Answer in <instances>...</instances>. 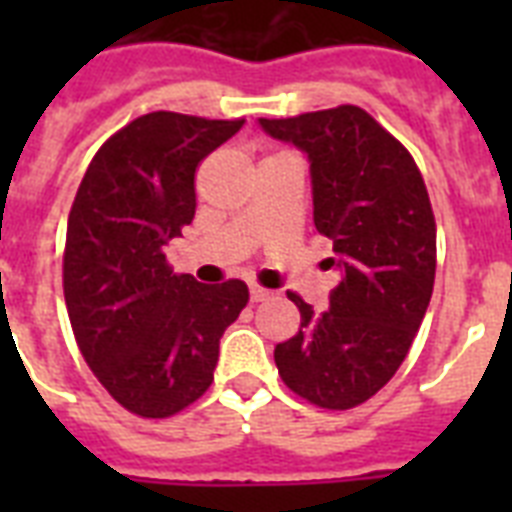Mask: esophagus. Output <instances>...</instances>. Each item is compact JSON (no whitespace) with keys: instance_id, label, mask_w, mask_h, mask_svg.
<instances>
[{"instance_id":"esophagus-1","label":"esophagus","mask_w":512,"mask_h":512,"mask_svg":"<svg viewBox=\"0 0 512 512\" xmlns=\"http://www.w3.org/2000/svg\"><path fill=\"white\" fill-rule=\"evenodd\" d=\"M273 295H276V292L260 287V284H252V287H249V300H252V303H263V300H271Z\"/></svg>"}]
</instances>
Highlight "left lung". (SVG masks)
<instances>
[{
    "mask_svg": "<svg viewBox=\"0 0 512 512\" xmlns=\"http://www.w3.org/2000/svg\"><path fill=\"white\" fill-rule=\"evenodd\" d=\"M311 159L313 223L342 279L327 311L300 295V332L273 350L284 385L321 409H353L404 364L436 281V217L412 154L364 108L260 119Z\"/></svg>",
    "mask_w": 512,
    "mask_h": 512,
    "instance_id": "left-lung-1",
    "label": "left lung"
}]
</instances>
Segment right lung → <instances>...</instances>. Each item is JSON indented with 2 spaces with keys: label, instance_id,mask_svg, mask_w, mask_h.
Returning a JSON list of instances; mask_svg holds the SVG:
<instances>
[{
  "label": "right lung",
  "instance_id": "add662e5",
  "mask_svg": "<svg viewBox=\"0 0 512 512\" xmlns=\"http://www.w3.org/2000/svg\"><path fill=\"white\" fill-rule=\"evenodd\" d=\"M244 119L154 111L92 156L68 212L63 295L76 345L127 412L164 420L212 385L220 337L249 303L244 281L172 273L164 244L196 215L193 177Z\"/></svg>",
  "mask_w": 512,
  "mask_h": 512
}]
</instances>
